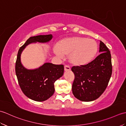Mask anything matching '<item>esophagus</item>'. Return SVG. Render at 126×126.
<instances>
[{
	"label": "esophagus",
	"instance_id": "esophagus-1",
	"mask_svg": "<svg viewBox=\"0 0 126 126\" xmlns=\"http://www.w3.org/2000/svg\"><path fill=\"white\" fill-rule=\"evenodd\" d=\"M64 70L65 71L70 70V66H69L68 65H65L64 66Z\"/></svg>",
	"mask_w": 126,
	"mask_h": 126
}]
</instances>
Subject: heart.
<instances>
[{
  "label": "heart",
  "mask_w": 126,
  "mask_h": 126,
  "mask_svg": "<svg viewBox=\"0 0 126 126\" xmlns=\"http://www.w3.org/2000/svg\"><path fill=\"white\" fill-rule=\"evenodd\" d=\"M97 50V45L94 39L75 37L63 39L54 47L56 55L61 58L69 55L70 62L76 65L88 63L94 57Z\"/></svg>",
  "instance_id": "heart-1"
}]
</instances>
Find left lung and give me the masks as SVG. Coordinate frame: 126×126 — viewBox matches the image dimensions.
Returning <instances> with one entry per match:
<instances>
[{
	"instance_id": "1",
	"label": "left lung",
	"mask_w": 126,
	"mask_h": 126,
	"mask_svg": "<svg viewBox=\"0 0 126 126\" xmlns=\"http://www.w3.org/2000/svg\"><path fill=\"white\" fill-rule=\"evenodd\" d=\"M99 52L101 54L87 64L71 68L75 75L72 91L80 101L89 102L98 98L108 84L112 74L111 54L101 41Z\"/></svg>"
}]
</instances>
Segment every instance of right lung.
<instances>
[{
    "label": "right lung",
    "instance_id": "obj_1",
    "mask_svg": "<svg viewBox=\"0 0 126 126\" xmlns=\"http://www.w3.org/2000/svg\"><path fill=\"white\" fill-rule=\"evenodd\" d=\"M52 38V34L31 37L19 48L17 54L15 70L19 85L25 95L36 101H44L52 96L55 92L54 83L63 76L64 65L46 63L37 69L28 70L21 63L20 55L29 44L46 43Z\"/></svg>",
    "mask_w": 126,
    "mask_h": 126
}]
</instances>
